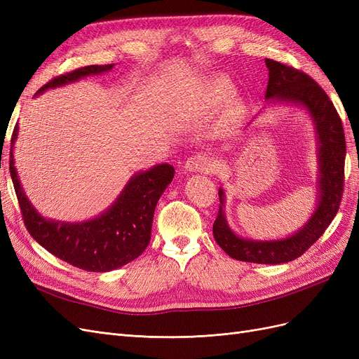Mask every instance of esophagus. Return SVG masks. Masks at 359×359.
I'll return each instance as SVG.
<instances>
[{"label": "esophagus", "mask_w": 359, "mask_h": 359, "mask_svg": "<svg viewBox=\"0 0 359 359\" xmlns=\"http://www.w3.org/2000/svg\"><path fill=\"white\" fill-rule=\"evenodd\" d=\"M184 168H186L187 172H191V173H198V172H208L212 169V165L211 161L206 158L205 156H201V154H194L191 156L190 158H187L186 165H184Z\"/></svg>", "instance_id": "obj_1"}]
</instances>
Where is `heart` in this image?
<instances>
[{
    "instance_id": "obj_1",
    "label": "heart",
    "mask_w": 359,
    "mask_h": 359,
    "mask_svg": "<svg viewBox=\"0 0 359 359\" xmlns=\"http://www.w3.org/2000/svg\"><path fill=\"white\" fill-rule=\"evenodd\" d=\"M233 93V85L231 81L224 78H214L208 83H206V103L210 106H220L223 104ZM244 109V104L240 99H232L227 104V109L224 114V119L229 121V119L236 118Z\"/></svg>"
}]
</instances>
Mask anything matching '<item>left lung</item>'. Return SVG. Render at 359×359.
I'll use <instances>...</instances> for the list:
<instances>
[{"mask_svg":"<svg viewBox=\"0 0 359 359\" xmlns=\"http://www.w3.org/2000/svg\"><path fill=\"white\" fill-rule=\"evenodd\" d=\"M268 86L265 99L302 107L311 119L318 140V205L307 223L281 240H252L236 235L226 220L224 191L219 190L220 210L212 224L214 240L231 257L243 262L277 265L299 257L331 224L343 196L346 140L341 119L332 102L309 74L274 60H265Z\"/></svg>","mask_w":359,"mask_h":359,"instance_id":"left-lung-1","label":"left lung"}]
</instances>
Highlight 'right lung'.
I'll use <instances>...</instances> for the list:
<instances>
[{
	"mask_svg": "<svg viewBox=\"0 0 359 359\" xmlns=\"http://www.w3.org/2000/svg\"><path fill=\"white\" fill-rule=\"evenodd\" d=\"M112 67L114 64L86 66L57 76L43 85L36 95L86 76L106 73ZM18 130L16 126L10 145V175L27 229L43 248L64 262L91 273L121 268L144 253L151 240L156 205L175 175L173 166L161 163L135 173L109 208L91 220L78 223L49 220L32 206L19 181L13 158Z\"/></svg>",
	"mask_w": 359,
	"mask_h": 359,
	"instance_id": "obj_1",
	"label": "right lung"
}]
</instances>
